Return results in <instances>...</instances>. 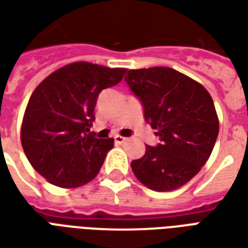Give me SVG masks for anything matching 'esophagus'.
<instances>
[{
	"instance_id": "34e87169",
	"label": "esophagus",
	"mask_w": 248,
	"mask_h": 248,
	"mask_svg": "<svg viewBox=\"0 0 248 248\" xmlns=\"http://www.w3.org/2000/svg\"><path fill=\"white\" fill-rule=\"evenodd\" d=\"M114 140H115V143H117V145H122V143H124V142L127 140V138L121 137V135H115V137H114Z\"/></svg>"
}]
</instances>
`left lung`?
I'll return each mask as SVG.
<instances>
[{
    "label": "left lung",
    "instance_id": "8db88e82",
    "mask_svg": "<svg viewBox=\"0 0 248 248\" xmlns=\"http://www.w3.org/2000/svg\"><path fill=\"white\" fill-rule=\"evenodd\" d=\"M124 81L161 140L146 146L145 155L131 162L135 177L154 191L183 186L201 171L218 138L213 98L201 83L171 67L127 70Z\"/></svg>",
    "mask_w": 248,
    "mask_h": 248
}]
</instances>
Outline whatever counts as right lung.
I'll return each instance as SVG.
<instances>
[{"label":"right lung","instance_id":"add662e5","mask_svg":"<svg viewBox=\"0 0 248 248\" xmlns=\"http://www.w3.org/2000/svg\"><path fill=\"white\" fill-rule=\"evenodd\" d=\"M124 71L76 62L51 73L33 92L21 143L30 165L51 185L71 188L97 177L114 140L89 133L94 108L99 93L122 81Z\"/></svg>","mask_w":248,"mask_h":248}]
</instances>
